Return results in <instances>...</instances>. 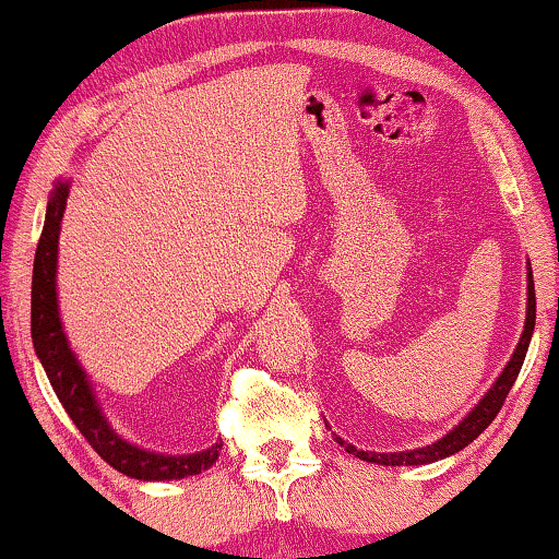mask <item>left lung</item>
<instances>
[{"label": "left lung", "instance_id": "8db88e82", "mask_svg": "<svg viewBox=\"0 0 559 559\" xmlns=\"http://www.w3.org/2000/svg\"><path fill=\"white\" fill-rule=\"evenodd\" d=\"M535 316H537V301H535V281H532V271L527 273V319H524V331L520 336V344L514 348L512 359L507 361L504 371L499 373V379L492 384V389L487 391L485 396H481V402L474 406V409L464 416V419L456 424V427L449 431V435L441 437L439 441L429 447H419V449H412V452H394V454H377V452H359V449L346 444V441H341L336 437L338 444L346 447L348 454H356L359 460L364 462H373V464H384V466H414V464H431V462H439L444 460V456L460 452L466 444H472L474 439H477L481 431H485L489 424L495 421V416L502 409L507 394H510V389L514 386V381H518V373L524 364V356H527V348H530V338H532V331H535Z\"/></svg>", "mask_w": 559, "mask_h": 559}]
</instances>
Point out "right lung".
<instances>
[{
  "label": "right lung",
  "mask_w": 559,
  "mask_h": 559,
  "mask_svg": "<svg viewBox=\"0 0 559 559\" xmlns=\"http://www.w3.org/2000/svg\"><path fill=\"white\" fill-rule=\"evenodd\" d=\"M70 182L60 180L49 195L45 228H41L35 271H32V344L39 356L45 373L52 384L57 399H60L64 412L70 414L74 427L90 441V447L103 456V460L132 479L163 481V479H182L190 474L205 472L213 466L221 454V441L211 449L198 454H157L140 449L124 441L118 431L110 427L99 409L95 391L90 386L87 373L82 371L78 356L72 354L67 336L62 331L60 308H57V243H60L62 215L67 205Z\"/></svg>",
  "instance_id": "right-lung-1"
}]
</instances>
